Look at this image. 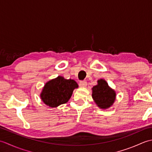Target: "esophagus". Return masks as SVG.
Segmentation results:
<instances>
[{
	"label": "esophagus",
	"instance_id": "1",
	"mask_svg": "<svg viewBox=\"0 0 152 152\" xmlns=\"http://www.w3.org/2000/svg\"><path fill=\"white\" fill-rule=\"evenodd\" d=\"M79 85L80 87H86L87 86V82L86 80H82V81L80 82Z\"/></svg>",
	"mask_w": 152,
	"mask_h": 152
}]
</instances>
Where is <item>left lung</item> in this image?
Wrapping results in <instances>:
<instances>
[{
  "label": "left lung",
  "instance_id": "8db88e82",
  "mask_svg": "<svg viewBox=\"0 0 152 152\" xmlns=\"http://www.w3.org/2000/svg\"><path fill=\"white\" fill-rule=\"evenodd\" d=\"M92 89V96L99 107L107 108L112 105L115 99V93L109 88L105 80H98V84L93 87Z\"/></svg>",
  "mask_w": 152,
  "mask_h": 152
}]
</instances>
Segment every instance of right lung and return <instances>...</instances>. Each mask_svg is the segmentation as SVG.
<instances>
[{"label": "right lung", "instance_id": "add662e5", "mask_svg": "<svg viewBox=\"0 0 152 152\" xmlns=\"http://www.w3.org/2000/svg\"><path fill=\"white\" fill-rule=\"evenodd\" d=\"M78 87L74 80L58 76L46 83L41 93V99L46 105L52 108L57 107L69 101L73 90Z\"/></svg>", "mask_w": 152, "mask_h": 152}]
</instances>
